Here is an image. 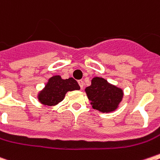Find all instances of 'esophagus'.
<instances>
[{"instance_id":"esophagus-1","label":"esophagus","mask_w":160,"mask_h":160,"mask_svg":"<svg viewBox=\"0 0 160 160\" xmlns=\"http://www.w3.org/2000/svg\"><path fill=\"white\" fill-rule=\"evenodd\" d=\"M78 84H79V85H80V88L81 89H83V87H84V81L83 80H78Z\"/></svg>"}]
</instances>
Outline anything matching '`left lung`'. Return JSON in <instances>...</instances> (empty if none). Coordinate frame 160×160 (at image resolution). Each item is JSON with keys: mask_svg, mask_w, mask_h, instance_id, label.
<instances>
[{"mask_svg": "<svg viewBox=\"0 0 160 160\" xmlns=\"http://www.w3.org/2000/svg\"><path fill=\"white\" fill-rule=\"evenodd\" d=\"M88 98L93 109L107 113L115 111L121 102L123 91L109 84L103 78L94 77L90 86L85 88Z\"/></svg>", "mask_w": 160, "mask_h": 160, "instance_id": "8db88e82", "label": "left lung"}]
</instances>
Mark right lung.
Instances as JSON below:
<instances>
[{"label": "right lung", "mask_w": 160, "mask_h": 160, "mask_svg": "<svg viewBox=\"0 0 160 160\" xmlns=\"http://www.w3.org/2000/svg\"><path fill=\"white\" fill-rule=\"evenodd\" d=\"M80 86L73 78L62 80L61 76H54L49 80L45 88L38 95V99L42 104L55 106L63 100L68 91L79 90Z\"/></svg>", "instance_id": "1"}]
</instances>
